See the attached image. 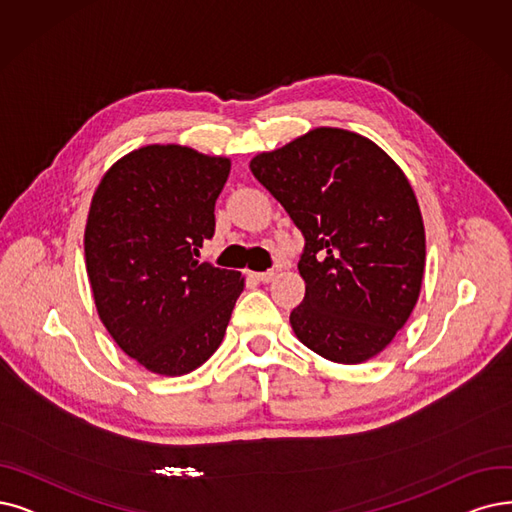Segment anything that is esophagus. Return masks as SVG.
Masks as SVG:
<instances>
[{
    "mask_svg": "<svg viewBox=\"0 0 512 512\" xmlns=\"http://www.w3.org/2000/svg\"><path fill=\"white\" fill-rule=\"evenodd\" d=\"M254 279L256 281H262V283H269L275 279V271H262V273H254Z\"/></svg>",
    "mask_w": 512,
    "mask_h": 512,
    "instance_id": "esophagus-1",
    "label": "esophagus"
}]
</instances>
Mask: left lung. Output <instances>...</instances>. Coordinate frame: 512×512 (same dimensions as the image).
I'll return each instance as SVG.
<instances>
[{"label": "left lung", "mask_w": 512, "mask_h": 512, "mask_svg": "<svg viewBox=\"0 0 512 512\" xmlns=\"http://www.w3.org/2000/svg\"><path fill=\"white\" fill-rule=\"evenodd\" d=\"M250 170L304 235L298 340L334 363L376 357L420 296L426 237L410 180L376 142L340 128L260 153Z\"/></svg>", "instance_id": "left-lung-1"}]
</instances>
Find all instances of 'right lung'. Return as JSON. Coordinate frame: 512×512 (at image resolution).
Listing matches in <instances>:
<instances>
[{"mask_svg":"<svg viewBox=\"0 0 512 512\" xmlns=\"http://www.w3.org/2000/svg\"><path fill=\"white\" fill-rule=\"evenodd\" d=\"M231 159L149 145L115 161L94 191L84 233L100 321L159 376H182L220 346L243 292L239 271L199 262Z\"/></svg>","mask_w":512,"mask_h":512,"instance_id":"obj_1","label":"right lung"}]
</instances>
